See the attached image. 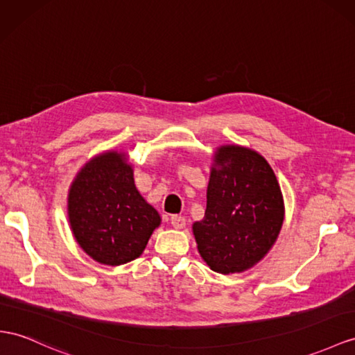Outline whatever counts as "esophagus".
I'll return each instance as SVG.
<instances>
[{"label":"esophagus","mask_w":355,"mask_h":355,"mask_svg":"<svg viewBox=\"0 0 355 355\" xmlns=\"http://www.w3.org/2000/svg\"><path fill=\"white\" fill-rule=\"evenodd\" d=\"M171 225L174 226L175 230H183L186 226V219L183 216H172L171 217Z\"/></svg>","instance_id":"esophagus-1"}]
</instances>
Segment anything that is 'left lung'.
I'll return each instance as SVG.
<instances>
[{"instance_id":"1","label":"left lung","mask_w":355,"mask_h":355,"mask_svg":"<svg viewBox=\"0 0 355 355\" xmlns=\"http://www.w3.org/2000/svg\"><path fill=\"white\" fill-rule=\"evenodd\" d=\"M213 160L205 216L192 226L198 252L216 272H241L276 243L285 217L284 196L259 153L222 145Z\"/></svg>"}]
</instances>
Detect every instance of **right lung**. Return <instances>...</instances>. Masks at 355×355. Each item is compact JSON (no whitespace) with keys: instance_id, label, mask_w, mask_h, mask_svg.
I'll use <instances>...</instances> for the list:
<instances>
[{"instance_id":"1","label":"right lung","mask_w":355,"mask_h":355,"mask_svg":"<svg viewBox=\"0 0 355 355\" xmlns=\"http://www.w3.org/2000/svg\"><path fill=\"white\" fill-rule=\"evenodd\" d=\"M70 230L88 257L121 266L142 255L162 219L138 192L125 153L106 151L80 168L67 196Z\"/></svg>"}]
</instances>
